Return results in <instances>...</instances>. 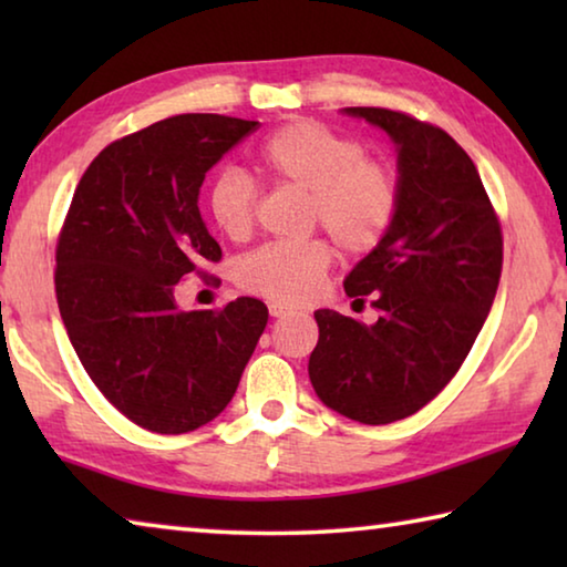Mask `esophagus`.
<instances>
[{"instance_id": "1", "label": "esophagus", "mask_w": 567, "mask_h": 567, "mask_svg": "<svg viewBox=\"0 0 567 567\" xmlns=\"http://www.w3.org/2000/svg\"><path fill=\"white\" fill-rule=\"evenodd\" d=\"M287 312H290V307H285L280 302H270V315H272V318H282V315H287Z\"/></svg>"}]
</instances>
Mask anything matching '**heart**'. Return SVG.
<instances>
[{"label":"heart","mask_w":567,"mask_h":567,"mask_svg":"<svg viewBox=\"0 0 567 567\" xmlns=\"http://www.w3.org/2000/svg\"><path fill=\"white\" fill-rule=\"evenodd\" d=\"M255 169L270 187L307 192V227H320L342 252L364 255L390 233L400 209V177L388 162L364 157L360 140L320 122L297 120L267 137ZM207 213L227 239L243 243L255 229L257 189L245 175L225 169L207 189ZM324 239L272 243L243 257L237 282L267 300H310L330 270Z\"/></svg>","instance_id":"1"}]
</instances>
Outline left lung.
Segmentation results:
<instances>
[{"instance_id":"1","label":"left lung","mask_w":567,"mask_h":567,"mask_svg":"<svg viewBox=\"0 0 567 567\" xmlns=\"http://www.w3.org/2000/svg\"><path fill=\"white\" fill-rule=\"evenodd\" d=\"M398 147L400 209L385 239L354 265L344 292L372 295L375 324L318 310L310 380L340 415L388 425L437 398L483 330L503 272V233L467 152L405 112L344 107Z\"/></svg>"}]
</instances>
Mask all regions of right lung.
I'll list each match as a JSON object with an SVG mask.
<instances>
[{
  "label": "right lung",
  "mask_w": 567,
  "mask_h": 567,
  "mask_svg": "<svg viewBox=\"0 0 567 567\" xmlns=\"http://www.w3.org/2000/svg\"><path fill=\"white\" fill-rule=\"evenodd\" d=\"M257 127L177 114L132 132L92 159L64 217L54 292L66 334L102 395L150 433L215 420L267 324L255 297L192 312L175 300L182 280L223 260L197 207L207 169Z\"/></svg>",
  "instance_id": "add662e5"
}]
</instances>
